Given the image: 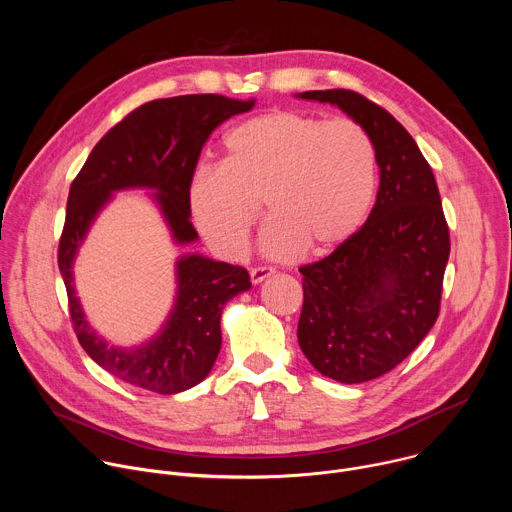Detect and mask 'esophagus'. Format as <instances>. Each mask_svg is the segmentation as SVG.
<instances>
[{"instance_id": "obj_1", "label": "esophagus", "mask_w": 512, "mask_h": 512, "mask_svg": "<svg viewBox=\"0 0 512 512\" xmlns=\"http://www.w3.org/2000/svg\"><path fill=\"white\" fill-rule=\"evenodd\" d=\"M273 273H275V269H273V267H267V265L253 267V269H251V281H253V283H261L263 279L271 277Z\"/></svg>"}]
</instances>
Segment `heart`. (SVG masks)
I'll list each match as a JSON object with an SVG mask.
<instances>
[{
	"instance_id": "b5f03b06",
	"label": "heart",
	"mask_w": 512,
	"mask_h": 512,
	"mask_svg": "<svg viewBox=\"0 0 512 512\" xmlns=\"http://www.w3.org/2000/svg\"><path fill=\"white\" fill-rule=\"evenodd\" d=\"M223 164L200 166L188 208L218 255L245 253L265 202L263 249L279 259L328 255L364 225L377 188L371 135L352 119L271 111L235 127Z\"/></svg>"
}]
</instances>
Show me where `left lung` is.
I'll use <instances>...</instances> for the list:
<instances>
[{"label":"left lung","instance_id":"left-lung-1","mask_svg":"<svg viewBox=\"0 0 512 512\" xmlns=\"http://www.w3.org/2000/svg\"><path fill=\"white\" fill-rule=\"evenodd\" d=\"M300 97L338 105L362 125L381 168L367 223L344 247L300 267L302 352L324 377L364 383L393 371L440 316L450 231L427 160L389 111L348 89Z\"/></svg>","mask_w":512,"mask_h":512}]
</instances>
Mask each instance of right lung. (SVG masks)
I'll return each mask as SVG.
<instances>
[{
  "label": "right lung",
  "mask_w": 512,
  "mask_h": 512,
  "mask_svg": "<svg viewBox=\"0 0 512 512\" xmlns=\"http://www.w3.org/2000/svg\"><path fill=\"white\" fill-rule=\"evenodd\" d=\"M255 99L223 95H182L143 103L113 125L95 145L70 184L66 218L58 243L70 322L85 352L113 377L162 395L198 385L221 350V314L229 300L251 287L241 265L202 255L178 261V298L168 324L152 342L125 350L107 346L85 320L72 285V259L93 218L123 188H154L178 243L196 241L190 223L188 186L210 133L233 115L245 113Z\"/></svg>",
  "instance_id": "add662e5"
}]
</instances>
